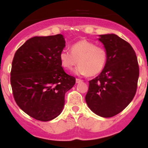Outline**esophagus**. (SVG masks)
<instances>
[{"instance_id": "34e87169", "label": "esophagus", "mask_w": 148, "mask_h": 148, "mask_svg": "<svg viewBox=\"0 0 148 148\" xmlns=\"http://www.w3.org/2000/svg\"><path fill=\"white\" fill-rule=\"evenodd\" d=\"M82 80L81 79H76V84H79V83H81V82H82Z\"/></svg>"}]
</instances>
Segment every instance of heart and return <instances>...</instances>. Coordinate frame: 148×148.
<instances>
[{"label":"heart","mask_w":148,"mask_h":148,"mask_svg":"<svg viewBox=\"0 0 148 148\" xmlns=\"http://www.w3.org/2000/svg\"><path fill=\"white\" fill-rule=\"evenodd\" d=\"M106 60V50L86 40L74 43L71 51L63 50L60 53V60L64 68L71 69L77 62L79 64L74 71L77 75L95 76L99 74L104 68Z\"/></svg>","instance_id":"obj_1"}]
</instances>
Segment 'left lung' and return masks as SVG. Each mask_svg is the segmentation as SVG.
Returning <instances> with one entry per match:
<instances>
[{"instance_id": "left-lung-1", "label": "left lung", "mask_w": 148, "mask_h": 148, "mask_svg": "<svg viewBox=\"0 0 148 148\" xmlns=\"http://www.w3.org/2000/svg\"><path fill=\"white\" fill-rule=\"evenodd\" d=\"M107 53L102 72L89 81L86 101L93 113L111 118L123 111L136 94L139 76L137 57L128 42L115 34L98 39Z\"/></svg>"}]
</instances>
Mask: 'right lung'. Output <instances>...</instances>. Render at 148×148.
<instances>
[{
  "instance_id": "right-lung-1",
  "label": "right lung",
  "mask_w": 148,
  "mask_h": 148,
  "mask_svg": "<svg viewBox=\"0 0 148 148\" xmlns=\"http://www.w3.org/2000/svg\"><path fill=\"white\" fill-rule=\"evenodd\" d=\"M65 47L63 35L33 37L18 49L12 63L13 96L22 111L47 122L64 108V95L76 83L64 72L60 53Z\"/></svg>"
}]
</instances>
